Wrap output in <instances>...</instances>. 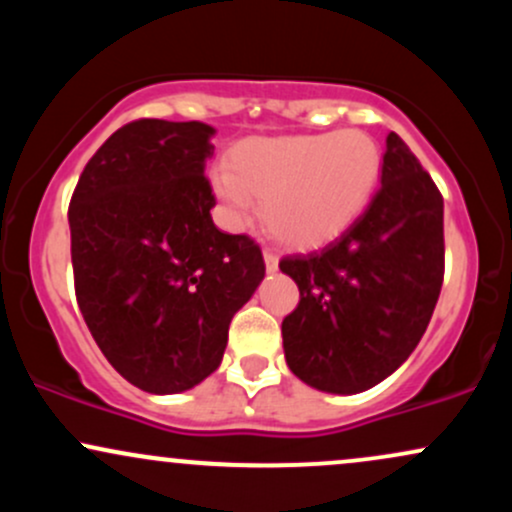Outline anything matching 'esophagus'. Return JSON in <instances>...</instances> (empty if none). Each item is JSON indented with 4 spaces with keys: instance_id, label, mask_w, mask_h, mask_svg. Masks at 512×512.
I'll list each match as a JSON object with an SVG mask.
<instances>
[{
    "instance_id": "1",
    "label": "esophagus",
    "mask_w": 512,
    "mask_h": 512,
    "mask_svg": "<svg viewBox=\"0 0 512 512\" xmlns=\"http://www.w3.org/2000/svg\"><path fill=\"white\" fill-rule=\"evenodd\" d=\"M264 264H267V272H276L279 269V257L274 255V250H264Z\"/></svg>"
}]
</instances>
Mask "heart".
I'll return each mask as SVG.
<instances>
[{"mask_svg":"<svg viewBox=\"0 0 512 512\" xmlns=\"http://www.w3.org/2000/svg\"><path fill=\"white\" fill-rule=\"evenodd\" d=\"M383 154L358 129L301 137H252L211 173V187L233 219L262 197L267 233L289 248H317L346 231L378 187Z\"/></svg>","mask_w":512,"mask_h":512,"instance_id":"heart-1","label":"heart"}]
</instances>
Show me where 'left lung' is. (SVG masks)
Instances as JSON below:
<instances>
[{"label": "left lung", "mask_w": 512, "mask_h": 512, "mask_svg": "<svg viewBox=\"0 0 512 512\" xmlns=\"http://www.w3.org/2000/svg\"><path fill=\"white\" fill-rule=\"evenodd\" d=\"M380 182L342 236L279 262L301 291L281 322L286 363L317 390L356 395L378 385L407 361L436 310L443 195L395 132Z\"/></svg>", "instance_id": "obj_1"}]
</instances>
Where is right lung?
<instances>
[{"mask_svg":"<svg viewBox=\"0 0 512 512\" xmlns=\"http://www.w3.org/2000/svg\"><path fill=\"white\" fill-rule=\"evenodd\" d=\"M211 134L202 122H127L69 202L81 315L110 366L154 395L219 368L231 317L264 279L260 245L211 221Z\"/></svg>","mask_w":512,"mask_h":512,"instance_id":"obj_1","label":"right lung"}]
</instances>
